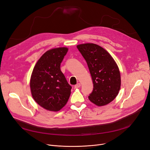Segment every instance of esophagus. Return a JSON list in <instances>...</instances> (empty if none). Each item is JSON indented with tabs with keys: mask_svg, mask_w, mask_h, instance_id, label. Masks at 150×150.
<instances>
[{
	"mask_svg": "<svg viewBox=\"0 0 150 150\" xmlns=\"http://www.w3.org/2000/svg\"><path fill=\"white\" fill-rule=\"evenodd\" d=\"M80 86H81V84H80V83H78V84H76V85H75L74 88H75V89H77V88H80Z\"/></svg>",
	"mask_w": 150,
	"mask_h": 150,
	"instance_id": "esophagus-1",
	"label": "esophagus"
}]
</instances>
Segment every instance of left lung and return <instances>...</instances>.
<instances>
[{
  "instance_id": "1",
  "label": "left lung",
  "mask_w": 150,
  "mask_h": 150,
  "mask_svg": "<svg viewBox=\"0 0 150 150\" xmlns=\"http://www.w3.org/2000/svg\"><path fill=\"white\" fill-rule=\"evenodd\" d=\"M77 49L87 62L93 84L88 97L93 103L101 106L111 102L120 88V71L110 54L101 47L92 43L80 44Z\"/></svg>"
}]
</instances>
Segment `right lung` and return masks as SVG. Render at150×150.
Segmentation results:
<instances>
[{"label": "right lung", "instance_id": "1", "mask_svg": "<svg viewBox=\"0 0 150 150\" xmlns=\"http://www.w3.org/2000/svg\"><path fill=\"white\" fill-rule=\"evenodd\" d=\"M67 51L66 47L47 51L36 62L31 76L30 84L33 99L49 111H59L70 95L72 86L60 69Z\"/></svg>", "mask_w": 150, "mask_h": 150}]
</instances>
